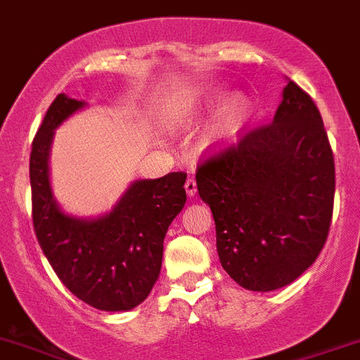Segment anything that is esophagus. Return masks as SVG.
Returning a JSON list of instances; mask_svg holds the SVG:
<instances>
[{
  "instance_id": "1",
  "label": "esophagus",
  "mask_w": 360,
  "mask_h": 360,
  "mask_svg": "<svg viewBox=\"0 0 360 360\" xmlns=\"http://www.w3.org/2000/svg\"><path fill=\"white\" fill-rule=\"evenodd\" d=\"M186 193L187 196H194V194H196V180H194V178H187Z\"/></svg>"
}]
</instances>
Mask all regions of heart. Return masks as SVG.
I'll list each match as a JSON object with an SVG mask.
<instances>
[{
    "instance_id": "b5f03b06",
    "label": "heart",
    "mask_w": 360,
    "mask_h": 360,
    "mask_svg": "<svg viewBox=\"0 0 360 360\" xmlns=\"http://www.w3.org/2000/svg\"><path fill=\"white\" fill-rule=\"evenodd\" d=\"M250 120V103L245 98H233L221 108L219 117L214 124V141L219 144L230 143L237 137L246 121Z\"/></svg>"
}]
</instances>
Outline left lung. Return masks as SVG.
<instances>
[{"label": "left lung", "instance_id": "1", "mask_svg": "<svg viewBox=\"0 0 360 360\" xmlns=\"http://www.w3.org/2000/svg\"><path fill=\"white\" fill-rule=\"evenodd\" d=\"M196 184L221 266L240 288L295 282L318 259L334 210V153L312 98L289 80L273 123L207 158Z\"/></svg>", "mask_w": 360, "mask_h": 360}]
</instances>
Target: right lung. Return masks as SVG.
<instances>
[{
	"label": "right lung",
	"instance_id": "right-lung-1",
	"mask_svg": "<svg viewBox=\"0 0 360 360\" xmlns=\"http://www.w3.org/2000/svg\"><path fill=\"white\" fill-rule=\"evenodd\" d=\"M85 101L58 94L30 153L32 217L39 245L60 282L100 311H130L148 298L160 273L164 237L186 205V173L135 180L110 212L82 219L62 212L49 184L53 131Z\"/></svg>",
	"mask_w": 360,
	"mask_h": 360
}]
</instances>
